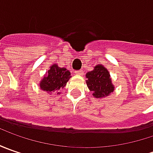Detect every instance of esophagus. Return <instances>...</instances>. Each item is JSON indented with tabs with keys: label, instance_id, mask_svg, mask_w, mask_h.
<instances>
[{
	"label": "esophagus",
	"instance_id": "1",
	"mask_svg": "<svg viewBox=\"0 0 153 153\" xmlns=\"http://www.w3.org/2000/svg\"><path fill=\"white\" fill-rule=\"evenodd\" d=\"M82 70H80V71H75V73L76 74V75H82Z\"/></svg>",
	"mask_w": 153,
	"mask_h": 153
}]
</instances>
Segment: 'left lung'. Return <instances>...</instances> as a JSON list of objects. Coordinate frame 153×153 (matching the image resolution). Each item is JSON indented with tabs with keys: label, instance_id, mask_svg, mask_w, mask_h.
I'll return each instance as SVG.
<instances>
[{
	"label": "left lung",
	"instance_id": "obj_1",
	"mask_svg": "<svg viewBox=\"0 0 153 153\" xmlns=\"http://www.w3.org/2000/svg\"><path fill=\"white\" fill-rule=\"evenodd\" d=\"M86 83L94 98H105L114 91L111 76L102 65H97L92 71L86 74Z\"/></svg>",
	"mask_w": 153,
	"mask_h": 153
}]
</instances>
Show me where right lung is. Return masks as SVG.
Listing matches in <instances>:
<instances>
[{
  "label": "right lung",
  "instance_id": "add662e5",
  "mask_svg": "<svg viewBox=\"0 0 153 153\" xmlns=\"http://www.w3.org/2000/svg\"><path fill=\"white\" fill-rule=\"evenodd\" d=\"M70 78L71 72L66 68L59 67L58 65L54 64L51 65L47 75L40 82V88L48 93L59 91L65 88Z\"/></svg>",
  "mask_w": 153,
  "mask_h": 153
}]
</instances>
